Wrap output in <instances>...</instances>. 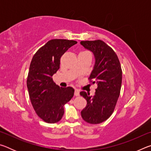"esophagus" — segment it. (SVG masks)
Masks as SVG:
<instances>
[{
	"instance_id": "1",
	"label": "esophagus",
	"mask_w": 151,
	"mask_h": 151,
	"mask_svg": "<svg viewBox=\"0 0 151 151\" xmlns=\"http://www.w3.org/2000/svg\"><path fill=\"white\" fill-rule=\"evenodd\" d=\"M79 94H80V91H79V90H78V89H75V96H79Z\"/></svg>"
}]
</instances>
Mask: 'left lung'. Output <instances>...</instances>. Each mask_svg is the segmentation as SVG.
<instances>
[{"mask_svg":"<svg viewBox=\"0 0 151 151\" xmlns=\"http://www.w3.org/2000/svg\"><path fill=\"white\" fill-rule=\"evenodd\" d=\"M80 43L93 53L95 61L89 78L98 86L94 96L85 91L80 93L87 101L81 116L88 123L99 124L111 116L119 97L122 84L121 64L114 51L102 40Z\"/></svg>","mask_w":151,"mask_h":151,"instance_id":"8db88e82","label":"left lung"}]
</instances>
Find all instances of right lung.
Listing matches in <instances>:
<instances>
[{"label": "right lung", "instance_id": "1", "mask_svg": "<svg viewBox=\"0 0 151 151\" xmlns=\"http://www.w3.org/2000/svg\"><path fill=\"white\" fill-rule=\"evenodd\" d=\"M76 43L75 40H50L37 50L30 63L27 77L30 101L37 115L48 123L62 119L64 105L74 95L73 88L60 87L52 76L59 69L62 55Z\"/></svg>", "mask_w": 151, "mask_h": 151}]
</instances>
